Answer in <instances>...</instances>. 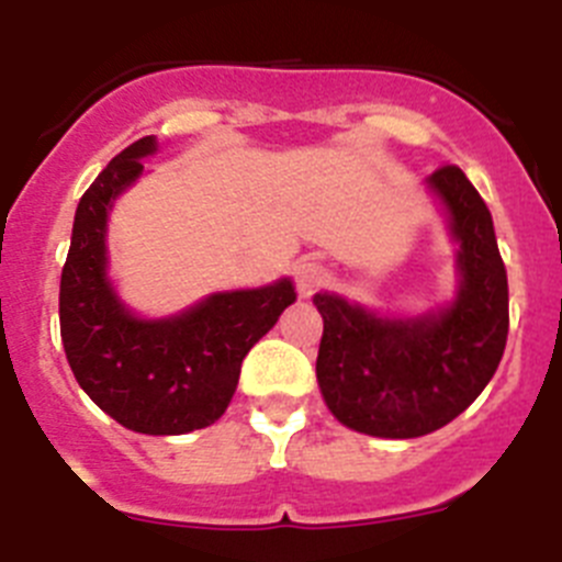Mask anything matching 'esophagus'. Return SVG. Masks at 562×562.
Listing matches in <instances>:
<instances>
[{
    "label": "esophagus",
    "instance_id": "obj_1",
    "mask_svg": "<svg viewBox=\"0 0 562 562\" xmlns=\"http://www.w3.org/2000/svg\"><path fill=\"white\" fill-rule=\"evenodd\" d=\"M326 278H329V272H326L324 265H317V261H304V265H297L295 270L297 292H301L304 297H310L312 292H317L326 284Z\"/></svg>",
    "mask_w": 562,
    "mask_h": 562
}]
</instances>
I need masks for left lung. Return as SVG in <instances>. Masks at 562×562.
I'll return each mask as SVG.
<instances>
[{"mask_svg": "<svg viewBox=\"0 0 562 562\" xmlns=\"http://www.w3.org/2000/svg\"><path fill=\"white\" fill-rule=\"evenodd\" d=\"M428 186L450 213L461 286L439 315L391 321L337 295H315L324 317L317 382L331 414L357 434L416 439L453 422L486 389L504 357L509 286L490 207L459 166Z\"/></svg>", "mask_w": 562, "mask_h": 562, "instance_id": "left-lung-1", "label": "left lung"}]
</instances>
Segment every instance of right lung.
Returning a JSON list of instances; mask_svg holds the SVG:
<instances>
[{"label":"right lung","instance_id":"obj_1","mask_svg":"<svg viewBox=\"0 0 562 562\" xmlns=\"http://www.w3.org/2000/svg\"><path fill=\"white\" fill-rule=\"evenodd\" d=\"M154 146L140 137L123 148L78 202L58 317L69 369L98 408L137 434L180 436L225 414L241 360L295 301V286L284 278L220 292L168 321L128 315L106 281V216Z\"/></svg>","mask_w":562,"mask_h":562}]
</instances>
